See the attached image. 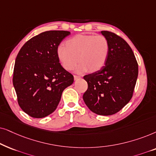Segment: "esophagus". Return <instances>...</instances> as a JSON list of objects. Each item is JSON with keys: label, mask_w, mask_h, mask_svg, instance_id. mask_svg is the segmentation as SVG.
<instances>
[{"label": "esophagus", "mask_w": 156, "mask_h": 156, "mask_svg": "<svg viewBox=\"0 0 156 156\" xmlns=\"http://www.w3.org/2000/svg\"><path fill=\"white\" fill-rule=\"evenodd\" d=\"M80 77L79 76H76V75H75L74 76V79L75 80H78V79H80Z\"/></svg>", "instance_id": "obj_1"}]
</instances>
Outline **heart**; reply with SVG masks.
Instances as JSON below:
<instances>
[{"label":"heart","instance_id":"obj_1","mask_svg":"<svg viewBox=\"0 0 156 156\" xmlns=\"http://www.w3.org/2000/svg\"><path fill=\"white\" fill-rule=\"evenodd\" d=\"M109 50V42L105 36L77 35L66 41V46L58 47L57 55L66 70L74 69L79 61L78 71L95 72L105 66Z\"/></svg>","mask_w":156,"mask_h":156}]
</instances>
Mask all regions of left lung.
Masks as SVG:
<instances>
[{"label":"left lung","instance_id":"8db88e82","mask_svg":"<svg viewBox=\"0 0 156 156\" xmlns=\"http://www.w3.org/2000/svg\"><path fill=\"white\" fill-rule=\"evenodd\" d=\"M109 42L105 66L98 71L86 75L88 89L83 95L85 103L93 113L113 115L132 98L138 74V65L131 48L115 33L102 30Z\"/></svg>","mask_w":156,"mask_h":156}]
</instances>
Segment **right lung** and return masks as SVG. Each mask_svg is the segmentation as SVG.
<instances>
[{"label": "right lung", "mask_w": 156, "mask_h": 156, "mask_svg": "<svg viewBox=\"0 0 156 156\" xmlns=\"http://www.w3.org/2000/svg\"><path fill=\"white\" fill-rule=\"evenodd\" d=\"M69 31L49 30L28 40L18 52L13 83L19 106L33 118L53 113L73 76L62 67L57 48Z\"/></svg>", "instance_id": "1"}]
</instances>
